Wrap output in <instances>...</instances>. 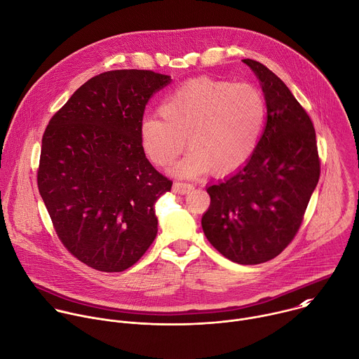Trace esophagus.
I'll use <instances>...</instances> for the list:
<instances>
[{"label":"esophagus","mask_w":359,"mask_h":359,"mask_svg":"<svg viewBox=\"0 0 359 359\" xmlns=\"http://www.w3.org/2000/svg\"><path fill=\"white\" fill-rule=\"evenodd\" d=\"M193 189V186L190 183H183V182H175L173 183V191L179 193V194H186Z\"/></svg>","instance_id":"1"}]
</instances>
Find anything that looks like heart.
<instances>
[{
  "label": "heart",
  "instance_id": "obj_1",
  "mask_svg": "<svg viewBox=\"0 0 359 359\" xmlns=\"http://www.w3.org/2000/svg\"><path fill=\"white\" fill-rule=\"evenodd\" d=\"M159 112L147 115L140 126L142 149L154 165H172L186 140L190 151L175 166L176 175L210 170L224 176L254 154L265 123V100L252 84L200 77L166 95Z\"/></svg>",
  "mask_w": 359,
  "mask_h": 359
}]
</instances>
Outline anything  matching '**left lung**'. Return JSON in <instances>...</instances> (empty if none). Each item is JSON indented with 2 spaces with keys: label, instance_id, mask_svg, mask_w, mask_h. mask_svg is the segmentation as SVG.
Segmentation results:
<instances>
[{
  "label": "left lung",
  "instance_id": "left-lung-1",
  "mask_svg": "<svg viewBox=\"0 0 359 359\" xmlns=\"http://www.w3.org/2000/svg\"><path fill=\"white\" fill-rule=\"evenodd\" d=\"M243 62L261 83L266 126L247 163L207 187L211 201L201 226L225 258L258 265L278 257L297 233L320 159L311 119L287 86L262 63Z\"/></svg>",
  "mask_w": 359,
  "mask_h": 359
}]
</instances>
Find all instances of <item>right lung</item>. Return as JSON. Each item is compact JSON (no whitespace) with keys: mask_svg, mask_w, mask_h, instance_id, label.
I'll return each instance as SVG.
<instances>
[{"mask_svg":"<svg viewBox=\"0 0 359 359\" xmlns=\"http://www.w3.org/2000/svg\"><path fill=\"white\" fill-rule=\"evenodd\" d=\"M170 81L151 70L101 73L45 130L39 193L65 248L93 269L131 268L158 233L155 203L172 182L147 159L140 126L149 98Z\"/></svg>","mask_w":359,"mask_h":359,"instance_id":"obj_1","label":"right lung"}]
</instances>
